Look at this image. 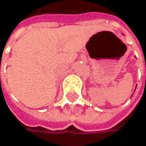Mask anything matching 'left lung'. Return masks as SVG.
<instances>
[{"label":"left lung","instance_id":"obj_1","mask_svg":"<svg viewBox=\"0 0 146 146\" xmlns=\"http://www.w3.org/2000/svg\"><path fill=\"white\" fill-rule=\"evenodd\" d=\"M134 92H135V91H134Z\"/></svg>","mask_w":146,"mask_h":146}]
</instances>
